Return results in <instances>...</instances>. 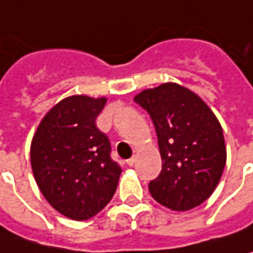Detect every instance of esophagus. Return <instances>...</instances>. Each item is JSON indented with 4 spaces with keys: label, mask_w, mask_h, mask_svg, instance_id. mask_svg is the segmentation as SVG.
<instances>
[{
    "label": "esophagus",
    "mask_w": 253,
    "mask_h": 253,
    "mask_svg": "<svg viewBox=\"0 0 253 253\" xmlns=\"http://www.w3.org/2000/svg\"><path fill=\"white\" fill-rule=\"evenodd\" d=\"M135 162H136L135 156H132L131 159H128V161H126V165H128V166H133V165H135Z\"/></svg>",
    "instance_id": "esophagus-1"
}]
</instances>
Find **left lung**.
<instances>
[{"label":"left lung","instance_id":"8db88e82","mask_svg":"<svg viewBox=\"0 0 253 253\" xmlns=\"http://www.w3.org/2000/svg\"><path fill=\"white\" fill-rule=\"evenodd\" d=\"M135 101L155 125L161 174L149 183L152 197L173 211H187L212 194L222 176L227 149L222 128L197 94L176 83L143 90Z\"/></svg>","mask_w":253,"mask_h":253}]
</instances>
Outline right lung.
<instances>
[{
	"label": "right lung",
	"mask_w": 253,
	"mask_h": 253,
	"mask_svg": "<svg viewBox=\"0 0 253 253\" xmlns=\"http://www.w3.org/2000/svg\"><path fill=\"white\" fill-rule=\"evenodd\" d=\"M105 102L104 97L64 98L44 115L31 145L38 187L56 211L76 221L91 218L111 201L122 171L95 125Z\"/></svg>",
	"instance_id": "right-lung-1"
}]
</instances>
